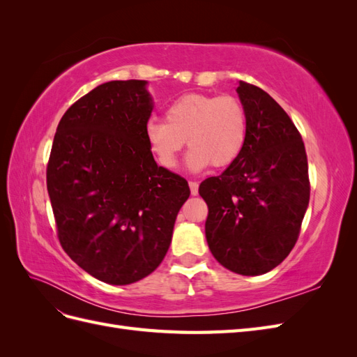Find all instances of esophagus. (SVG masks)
Instances as JSON below:
<instances>
[{
	"instance_id": "esophagus-1",
	"label": "esophagus",
	"mask_w": 357,
	"mask_h": 357,
	"mask_svg": "<svg viewBox=\"0 0 357 357\" xmlns=\"http://www.w3.org/2000/svg\"><path fill=\"white\" fill-rule=\"evenodd\" d=\"M189 188H190V193L193 197L198 195V189H199V185L197 181H189Z\"/></svg>"
}]
</instances>
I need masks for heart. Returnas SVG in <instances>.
Wrapping results in <instances>:
<instances>
[{"label":"heart","instance_id":"b5f03b06","mask_svg":"<svg viewBox=\"0 0 357 357\" xmlns=\"http://www.w3.org/2000/svg\"><path fill=\"white\" fill-rule=\"evenodd\" d=\"M144 138L150 153L167 169L176 167L186 139L192 171L211 164L225 168L238 159L245 146L247 113L232 95L186 93L167 107L164 122L147 121Z\"/></svg>","mask_w":357,"mask_h":357}]
</instances>
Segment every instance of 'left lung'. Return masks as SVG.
Here are the masks:
<instances>
[{
    "label": "left lung",
    "mask_w": 357,
    "mask_h": 357,
    "mask_svg": "<svg viewBox=\"0 0 357 357\" xmlns=\"http://www.w3.org/2000/svg\"><path fill=\"white\" fill-rule=\"evenodd\" d=\"M247 113L241 155L220 176L205 178V236L220 265L261 275L282 264L296 244L310 201L305 146L287 113L265 91L240 82Z\"/></svg>",
    "instance_id": "obj_1"
}]
</instances>
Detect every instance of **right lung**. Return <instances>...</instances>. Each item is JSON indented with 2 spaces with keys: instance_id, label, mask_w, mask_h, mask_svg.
<instances>
[{
  "instance_id": "1",
  "label": "right lung",
  "mask_w": 357,
  "mask_h": 357,
  "mask_svg": "<svg viewBox=\"0 0 357 357\" xmlns=\"http://www.w3.org/2000/svg\"><path fill=\"white\" fill-rule=\"evenodd\" d=\"M146 80L96 86L62 116L47 192L66 253L104 283L138 282L165 257L188 181L158 167L144 138Z\"/></svg>"
}]
</instances>
